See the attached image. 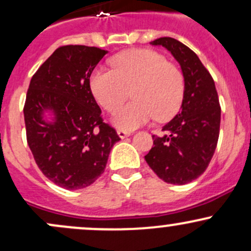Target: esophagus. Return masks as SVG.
Returning a JSON list of instances; mask_svg holds the SVG:
<instances>
[{"mask_svg": "<svg viewBox=\"0 0 251 251\" xmlns=\"http://www.w3.org/2000/svg\"><path fill=\"white\" fill-rule=\"evenodd\" d=\"M130 132H127V131H123V130H118V136L120 137L121 139H124V138H126V137H128L130 136Z\"/></svg>", "mask_w": 251, "mask_h": 251, "instance_id": "esophagus-1", "label": "esophagus"}]
</instances>
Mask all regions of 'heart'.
<instances>
[{
  "mask_svg": "<svg viewBox=\"0 0 251 251\" xmlns=\"http://www.w3.org/2000/svg\"><path fill=\"white\" fill-rule=\"evenodd\" d=\"M112 70L95 69L90 75V90L102 108L114 112L130 96L133 101L114 114L119 130L133 131L153 118L170 119L180 108L184 94L181 69L158 52L132 49L111 59Z\"/></svg>",
  "mask_w": 251,
  "mask_h": 251,
  "instance_id": "heart-1",
  "label": "heart"
}]
</instances>
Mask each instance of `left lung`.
<instances>
[{"instance_id": "8db88e82", "label": "left lung", "mask_w": 251, "mask_h": 251, "mask_svg": "<svg viewBox=\"0 0 251 251\" xmlns=\"http://www.w3.org/2000/svg\"><path fill=\"white\" fill-rule=\"evenodd\" d=\"M172 52L184 77L181 111L163 126L162 137L152 136L145 156L149 167L167 183L186 184L199 177L210 164L220 127V104L216 84L199 57L174 38L151 41Z\"/></svg>"}]
</instances>
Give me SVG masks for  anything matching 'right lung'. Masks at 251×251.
I'll return each mask as SVG.
<instances>
[{
	"label": "right lung",
	"mask_w": 251,
	"mask_h": 251,
	"mask_svg": "<svg viewBox=\"0 0 251 251\" xmlns=\"http://www.w3.org/2000/svg\"><path fill=\"white\" fill-rule=\"evenodd\" d=\"M106 53L94 46H60L40 65L27 90L24 117L35 163L49 180L69 191L95 182L120 140L103 123L89 84ZM49 110L52 122L42 118Z\"/></svg>",
	"instance_id": "right-lung-1"
}]
</instances>
